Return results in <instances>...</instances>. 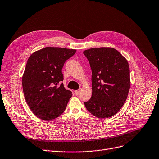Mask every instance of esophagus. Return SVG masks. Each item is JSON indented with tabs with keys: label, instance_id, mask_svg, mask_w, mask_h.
Instances as JSON below:
<instances>
[{
	"label": "esophagus",
	"instance_id": "obj_1",
	"mask_svg": "<svg viewBox=\"0 0 159 159\" xmlns=\"http://www.w3.org/2000/svg\"><path fill=\"white\" fill-rule=\"evenodd\" d=\"M80 90H76L75 91V94L76 95H79V93H80Z\"/></svg>",
	"mask_w": 159,
	"mask_h": 159
}]
</instances>
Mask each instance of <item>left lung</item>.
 <instances>
[{
	"label": "left lung",
	"instance_id": "left-lung-1",
	"mask_svg": "<svg viewBox=\"0 0 159 159\" xmlns=\"http://www.w3.org/2000/svg\"><path fill=\"white\" fill-rule=\"evenodd\" d=\"M92 71L91 98L84 105L99 118L116 115L127 99L130 88L129 66L126 59L112 47L92 48L83 52Z\"/></svg>",
	"mask_w": 159,
	"mask_h": 159
}]
</instances>
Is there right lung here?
I'll return each mask as SVG.
<instances>
[{
	"label": "right lung",
	"mask_w": 159,
	"mask_h": 159,
	"mask_svg": "<svg viewBox=\"0 0 159 159\" xmlns=\"http://www.w3.org/2000/svg\"><path fill=\"white\" fill-rule=\"evenodd\" d=\"M75 49L47 47L33 52L28 59L22 78L25 100L32 112L48 121L60 116L72 97L63 83L62 69Z\"/></svg>",
	"instance_id": "add662e5"
}]
</instances>
